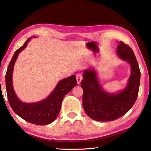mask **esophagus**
I'll list each match as a JSON object with an SVG mask.
<instances>
[{"label": "esophagus", "mask_w": 151, "mask_h": 151, "mask_svg": "<svg viewBox=\"0 0 151 151\" xmlns=\"http://www.w3.org/2000/svg\"><path fill=\"white\" fill-rule=\"evenodd\" d=\"M76 80H77V83H78V84L80 83L81 81H82V78H83V76L81 74V73H78V74L76 75Z\"/></svg>", "instance_id": "1"}]
</instances>
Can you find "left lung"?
I'll list each match as a JSON object with an SVG mask.
<instances>
[{
  "instance_id": "8db88e82",
  "label": "left lung",
  "mask_w": 151,
  "mask_h": 151,
  "mask_svg": "<svg viewBox=\"0 0 151 151\" xmlns=\"http://www.w3.org/2000/svg\"><path fill=\"white\" fill-rule=\"evenodd\" d=\"M117 52L119 57L127 61L131 68L128 83L119 93L104 91L93 69L83 72V80L81 82L83 90V107L88 117L95 121H112L121 117L132 108L137 98L140 71L136 57L131 48L122 41L119 42Z\"/></svg>"
}]
</instances>
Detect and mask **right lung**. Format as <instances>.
<instances>
[{"label": "right lung", "mask_w": 151, "mask_h": 151, "mask_svg": "<svg viewBox=\"0 0 151 151\" xmlns=\"http://www.w3.org/2000/svg\"><path fill=\"white\" fill-rule=\"evenodd\" d=\"M30 40V37L25 42L22 47L15 52L7 68L6 74L7 99L11 109L19 117L34 124L47 125L55 121L60 112L62 101L64 96L77 85L76 76L72 75L60 80L48 97L41 101L32 103L21 101L14 92L12 75L18 53L26 47Z\"/></svg>", "instance_id": "obj_1"}]
</instances>
